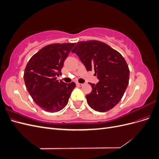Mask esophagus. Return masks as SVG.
I'll list each match as a JSON object with an SVG mask.
<instances>
[{"instance_id": "1", "label": "esophagus", "mask_w": 159, "mask_h": 159, "mask_svg": "<svg viewBox=\"0 0 159 159\" xmlns=\"http://www.w3.org/2000/svg\"><path fill=\"white\" fill-rule=\"evenodd\" d=\"M76 85L78 86V87H81L83 85L82 84H80V83H76Z\"/></svg>"}]
</instances>
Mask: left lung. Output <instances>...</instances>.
<instances>
[{
  "mask_svg": "<svg viewBox=\"0 0 159 159\" xmlns=\"http://www.w3.org/2000/svg\"><path fill=\"white\" fill-rule=\"evenodd\" d=\"M80 57L87 71H95L99 80L91 84L92 91L86 95L89 106L99 112L111 109L121 99L129 79L125 60L117 50L98 40L81 41L71 50Z\"/></svg>",
  "mask_w": 159,
  "mask_h": 159,
  "instance_id": "left-lung-1",
  "label": "left lung"
}]
</instances>
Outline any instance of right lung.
I'll return each instance as SVG.
<instances>
[{"label": "right lung", "instance_id": "add662e5", "mask_svg": "<svg viewBox=\"0 0 159 159\" xmlns=\"http://www.w3.org/2000/svg\"><path fill=\"white\" fill-rule=\"evenodd\" d=\"M75 43L52 44L42 48L28 61L24 80L28 93L43 110L50 113L64 109L75 84L57 80Z\"/></svg>", "mask_w": 159, "mask_h": 159}]
</instances>
